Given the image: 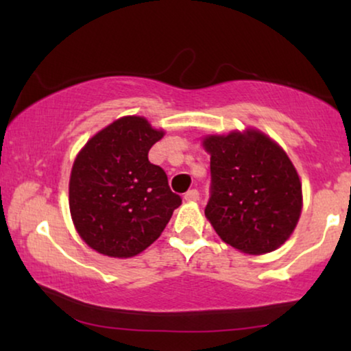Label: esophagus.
<instances>
[{
	"label": "esophagus",
	"mask_w": 351,
	"mask_h": 351,
	"mask_svg": "<svg viewBox=\"0 0 351 351\" xmlns=\"http://www.w3.org/2000/svg\"><path fill=\"white\" fill-rule=\"evenodd\" d=\"M184 199L189 201V203H193V201H198L199 199V191L198 190H189L184 195Z\"/></svg>",
	"instance_id": "esophagus-1"
}]
</instances>
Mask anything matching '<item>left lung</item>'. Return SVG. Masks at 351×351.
<instances>
[{"label": "left lung", "mask_w": 351, "mask_h": 351, "mask_svg": "<svg viewBox=\"0 0 351 351\" xmlns=\"http://www.w3.org/2000/svg\"><path fill=\"white\" fill-rule=\"evenodd\" d=\"M210 199L206 219L220 239L249 256L276 251L302 214V182L280 143L256 128L208 134Z\"/></svg>", "instance_id": "8db88e82"}]
</instances>
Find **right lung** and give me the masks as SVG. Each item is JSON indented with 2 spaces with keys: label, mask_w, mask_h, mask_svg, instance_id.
<instances>
[{
  "label": "right lung",
  "mask_w": 351,
  "mask_h": 351,
  "mask_svg": "<svg viewBox=\"0 0 351 351\" xmlns=\"http://www.w3.org/2000/svg\"><path fill=\"white\" fill-rule=\"evenodd\" d=\"M165 136L147 118L129 114L94 134L78 152L69 182V206L80 238L114 258L137 256L156 241L176 208L167 176L148 161Z\"/></svg>",
  "instance_id": "1"
}]
</instances>
